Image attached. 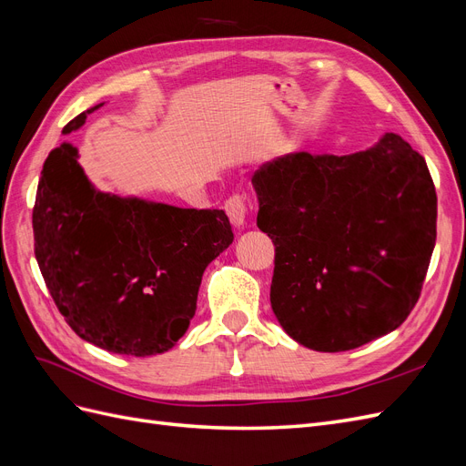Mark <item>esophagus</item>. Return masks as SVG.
<instances>
[{
  "mask_svg": "<svg viewBox=\"0 0 466 466\" xmlns=\"http://www.w3.org/2000/svg\"><path fill=\"white\" fill-rule=\"evenodd\" d=\"M247 209H248L247 196H243V194H235V196H231L228 202H225V211H228L233 228H237V229H241L245 225Z\"/></svg>",
  "mask_w": 466,
  "mask_h": 466,
  "instance_id": "1",
  "label": "esophagus"
}]
</instances>
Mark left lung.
<instances>
[{
  "instance_id": "obj_1",
  "label": "left lung",
  "mask_w": 466,
  "mask_h": 466,
  "mask_svg": "<svg viewBox=\"0 0 466 466\" xmlns=\"http://www.w3.org/2000/svg\"><path fill=\"white\" fill-rule=\"evenodd\" d=\"M276 247L270 303L295 342L346 351L399 329L435 247L428 165L397 134L350 155L295 153L252 177Z\"/></svg>"
}]
</instances>
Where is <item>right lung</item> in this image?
I'll return each instance as SVG.
<instances>
[{
    "label": "right lung",
    "mask_w": 466,
    "mask_h": 466,
    "mask_svg": "<svg viewBox=\"0 0 466 466\" xmlns=\"http://www.w3.org/2000/svg\"><path fill=\"white\" fill-rule=\"evenodd\" d=\"M96 105L69 122L79 130ZM69 142L50 151L33 209L35 255L83 340L146 358L188 330L206 266L233 243L223 209H188L95 188Z\"/></svg>",
    "instance_id": "obj_1"
}]
</instances>
